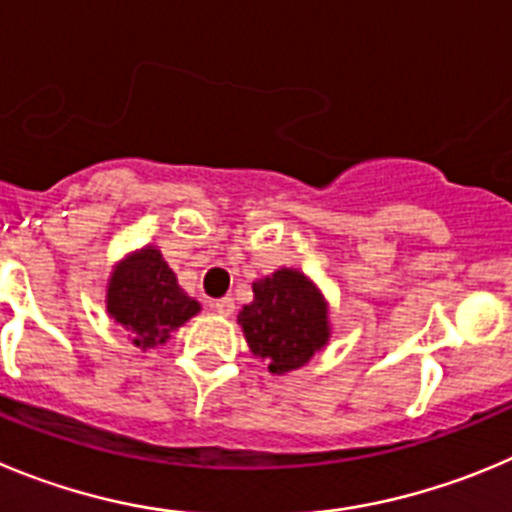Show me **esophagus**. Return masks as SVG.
Here are the masks:
<instances>
[{
  "instance_id": "34e87169",
  "label": "esophagus",
  "mask_w": 512,
  "mask_h": 512,
  "mask_svg": "<svg viewBox=\"0 0 512 512\" xmlns=\"http://www.w3.org/2000/svg\"><path fill=\"white\" fill-rule=\"evenodd\" d=\"M214 310H217V313L222 315V318H229V315L234 313V300L232 298L217 300V303H214Z\"/></svg>"
}]
</instances>
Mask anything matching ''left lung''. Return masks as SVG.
<instances>
[{"mask_svg": "<svg viewBox=\"0 0 512 512\" xmlns=\"http://www.w3.org/2000/svg\"><path fill=\"white\" fill-rule=\"evenodd\" d=\"M252 303L237 315L250 351L270 374L300 369L331 341V310L321 288L295 267L252 283Z\"/></svg>", "mask_w": 512, "mask_h": 512, "instance_id": "1", "label": "left lung"}]
</instances>
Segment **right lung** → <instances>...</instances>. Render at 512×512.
<instances>
[{
    "label": "right lung",
    "mask_w": 512,
    "mask_h": 512,
    "mask_svg": "<svg viewBox=\"0 0 512 512\" xmlns=\"http://www.w3.org/2000/svg\"><path fill=\"white\" fill-rule=\"evenodd\" d=\"M105 310L116 326L126 328L133 346L151 351L164 346L202 305L184 293L159 247L146 245L113 265L105 285Z\"/></svg>",
    "instance_id": "1"
}]
</instances>
